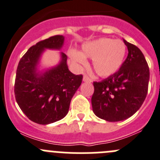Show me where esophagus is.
I'll use <instances>...</instances> for the list:
<instances>
[{
	"label": "esophagus",
	"mask_w": 160,
	"mask_h": 160,
	"mask_svg": "<svg viewBox=\"0 0 160 160\" xmlns=\"http://www.w3.org/2000/svg\"><path fill=\"white\" fill-rule=\"evenodd\" d=\"M83 80L84 82H88V83H91V82H92V80H91V79L89 77H88V76H87V75L83 76Z\"/></svg>",
	"instance_id": "esophagus-1"
}]
</instances>
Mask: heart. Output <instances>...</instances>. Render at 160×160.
<instances>
[{"instance_id": "b5f03b06", "label": "heart", "mask_w": 160, "mask_h": 160, "mask_svg": "<svg viewBox=\"0 0 160 160\" xmlns=\"http://www.w3.org/2000/svg\"><path fill=\"white\" fill-rule=\"evenodd\" d=\"M82 53L74 49L69 54L74 62L86 65L87 58L93 59V68L98 76L109 77L117 72L123 65L127 53V47L121 41L111 38H101L84 44Z\"/></svg>"}]
</instances>
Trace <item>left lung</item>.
<instances>
[{
    "mask_svg": "<svg viewBox=\"0 0 160 160\" xmlns=\"http://www.w3.org/2000/svg\"><path fill=\"white\" fill-rule=\"evenodd\" d=\"M128 55L119 70L101 82H94L93 112L108 122L131 117L140 108L148 93L149 68L142 51L123 40Z\"/></svg>",
    "mask_w": 160,
    "mask_h": 160,
    "instance_id": "left-lung-1",
    "label": "left lung"
}]
</instances>
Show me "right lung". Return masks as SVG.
<instances>
[{
    "mask_svg": "<svg viewBox=\"0 0 160 160\" xmlns=\"http://www.w3.org/2000/svg\"><path fill=\"white\" fill-rule=\"evenodd\" d=\"M65 37L56 35L29 48L18 62L15 81V97L25 115L34 123L49 124L64 118L72 98L83 80L69 70L67 56L61 52V62L44 72L37 66L45 49L60 50Z\"/></svg>",
    "mask_w": 160,
    "mask_h": 160,
    "instance_id": "right-lung-1",
    "label": "right lung"
}]
</instances>
